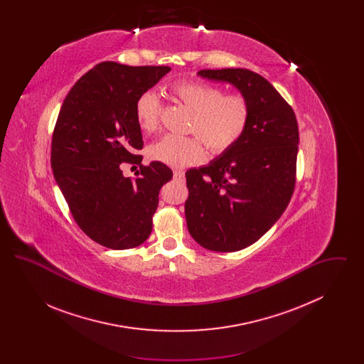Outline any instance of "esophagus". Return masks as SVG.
Segmentation results:
<instances>
[{
  "instance_id": "obj_1",
  "label": "esophagus",
  "mask_w": 364,
  "mask_h": 364,
  "mask_svg": "<svg viewBox=\"0 0 364 364\" xmlns=\"http://www.w3.org/2000/svg\"><path fill=\"white\" fill-rule=\"evenodd\" d=\"M173 177L178 181H184V172L181 171H174Z\"/></svg>"
}]
</instances>
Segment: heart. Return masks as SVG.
Returning <instances> with one entry per match:
<instances>
[{
	"label": "heart",
	"mask_w": 364,
	"mask_h": 364,
	"mask_svg": "<svg viewBox=\"0 0 364 364\" xmlns=\"http://www.w3.org/2000/svg\"><path fill=\"white\" fill-rule=\"evenodd\" d=\"M171 95L193 113L190 132L193 138L166 135L149 149V156L180 169L199 164L205 158L200 139L213 154H223L230 150L247 131L251 107L245 97L240 94L224 95L220 87L203 82L181 80L171 88ZM162 104L154 91H144L135 105L139 127L144 132H153L158 128Z\"/></svg>",
	"instance_id": "obj_1"
}]
</instances>
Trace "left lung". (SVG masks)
<instances>
[{
	"label": "left lung",
	"mask_w": 364,
	"mask_h": 364,
	"mask_svg": "<svg viewBox=\"0 0 364 364\" xmlns=\"http://www.w3.org/2000/svg\"><path fill=\"white\" fill-rule=\"evenodd\" d=\"M200 77L236 87L251 107L242 138L187 173V226L193 240L233 252L259 240L294 193L299 128L294 110L263 76L244 68L202 70Z\"/></svg>",
	"instance_id": "left-lung-1"
}]
</instances>
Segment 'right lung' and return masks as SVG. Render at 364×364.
<instances>
[{
  "instance_id": "right-lung-1",
  "label": "right lung",
  "mask_w": 364,
  "mask_h": 364,
  "mask_svg": "<svg viewBox=\"0 0 364 364\" xmlns=\"http://www.w3.org/2000/svg\"><path fill=\"white\" fill-rule=\"evenodd\" d=\"M168 72L105 61L75 83L58 113L54 180L80 229L112 250L138 247L150 236L159 191L173 176L166 165L151 162L132 181L120 168L143 147L136 101Z\"/></svg>"
}]
</instances>
